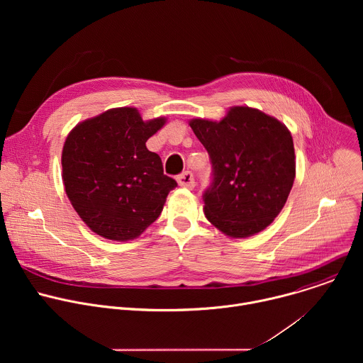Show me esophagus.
Returning a JSON list of instances; mask_svg holds the SVG:
<instances>
[{"instance_id":"esophagus-1","label":"esophagus","mask_w":363,"mask_h":363,"mask_svg":"<svg viewBox=\"0 0 363 363\" xmlns=\"http://www.w3.org/2000/svg\"><path fill=\"white\" fill-rule=\"evenodd\" d=\"M177 181H178L179 186H182V188H188V189H192V188L195 186V179H194V175H192V172H189V171H185V172H182L181 175H178Z\"/></svg>"}]
</instances>
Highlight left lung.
<instances>
[{"label": "left lung", "instance_id": "left-lung-1", "mask_svg": "<svg viewBox=\"0 0 363 363\" xmlns=\"http://www.w3.org/2000/svg\"><path fill=\"white\" fill-rule=\"evenodd\" d=\"M189 126L213 168L202 194L206 220L234 238L263 231L283 210L294 182L289 129L247 106L231 108L220 122L194 119Z\"/></svg>", "mask_w": 363, "mask_h": 363}]
</instances>
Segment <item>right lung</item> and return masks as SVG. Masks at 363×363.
Segmentation results:
<instances>
[{"mask_svg":"<svg viewBox=\"0 0 363 363\" xmlns=\"http://www.w3.org/2000/svg\"><path fill=\"white\" fill-rule=\"evenodd\" d=\"M164 123V118L143 122L135 108H119L69 133L62 155L66 194L96 234L133 240L161 216L177 181L164 174L146 140Z\"/></svg>","mask_w":363,"mask_h":363,"instance_id":"obj_1","label":"right lung"}]
</instances>
